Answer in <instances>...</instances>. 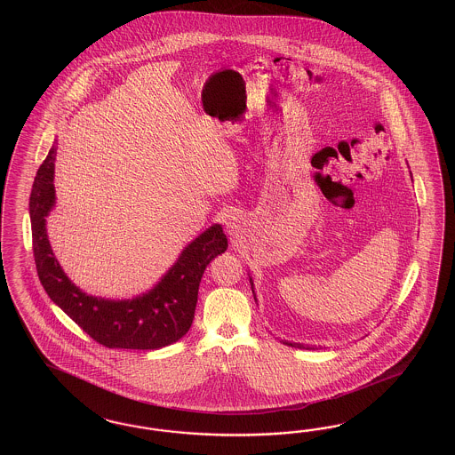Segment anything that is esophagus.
<instances>
[{"mask_svg":"<svg viewBox=\"0 0 455 455\" xmlns=\"http://www.w3.org/2000/svg\"><path fill=\"white\" fill-rule=\"evenodd\" d=\"M225 228H227V232L230 235L238 234V228H240L238 217H235V215H228V217H227V220H225Z\"/></svg>","mask_w":455,"mask_h":455,"instance_id":"esophagus-1","label":"esophagus"}]
</instances>
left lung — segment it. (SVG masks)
<instances>
[{
    "mask_svg": "<svg viewBox=\"0 0 455 455\" xmlns=\"http://www.w3.org/2000/svg\"><path fill=\"white\" fill-rule=\"evenodd\" d=\"M412 175V173H411ZM248 280H250V287H251V293H253V299H255V302H257V295H255V285H253V280H251V276H250V272H248ZM280 342L283 345H289V347H295V348H303V350H315L317 348V345H307L300 344V342H291V340H282L280 339Z\"/></svg>",
    "mask_w": 455,
    "mask_h": 455,
    "instance_id": "1",
    "label": "left lung"
}]
</instances>
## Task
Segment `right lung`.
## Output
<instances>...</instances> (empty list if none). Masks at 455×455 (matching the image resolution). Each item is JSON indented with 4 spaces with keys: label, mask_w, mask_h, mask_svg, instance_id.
Instances as JSON below:
<instances>
[{
    "label": "right lung",
    "mask_w": 455,
    "mask_h": 455,
    "mask_svg": "<svg viewBox=\"0 0 455 455\" xmlns=\"http://www.w3.org/2000/svg\"><path fill=\"white\" fill-rule=\"evenodd\" d=\"M55 160L56 143L29 195L33 253L43 289L83 331L108 348L156 350L175 344L192 327L198 285L208 263L228 247L220 223H213L183 248L152 289L132 299L90 295L65 274L46 232V219L56 205Z\"/></svg>",
    "instance_id": "obj_1"
}]
</instances>
